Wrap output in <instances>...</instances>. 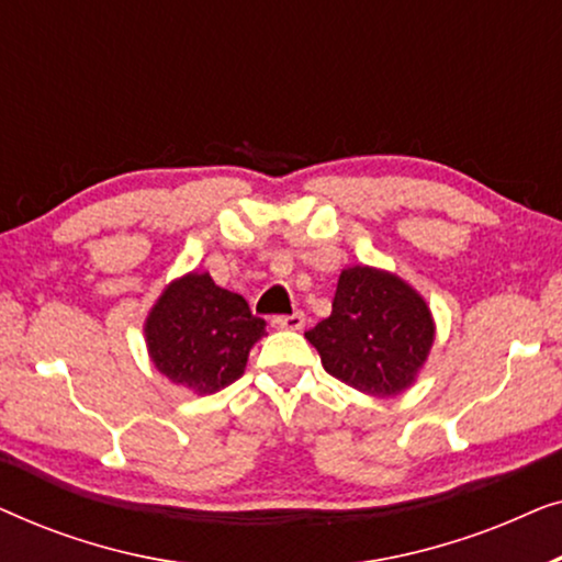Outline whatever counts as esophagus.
<instances>
[{
    "label": "esophagus",
    "instance_id": "esophagus-1",
    "mask_svg": "<svg viewBox=\"0 0 562 562\" xmlns=\"http://www.w3.org/2000/svg\"><path fill=\"white\" fill-rule=\"evenodd\" d=\"M271 327H276V329H302L304 327V314L302 312L279 314V317L271 319Z\"/></svg>",
    "mask_w": 562,
    "mask_h": 562
}]
</instances>
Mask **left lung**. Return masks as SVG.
I'll use <instances>...</instances> for the list:
<instances>
[{"label": "left lung", "instance_id": "obj_1", "mask_svg": "<svg viewBox=\"0 0 562 562\" xmlns=\"http://www.w3.org/2000/svg\"><path fill=\"white\" fill-rule=\"evenodd\" d=\"M337 381L389 398L417 379L435 342L432 312L417 289L371 266L345 268L333 314L304 333Z\"/></svg>", "mask_w": 562, "mask_h": 562}]
</instances>
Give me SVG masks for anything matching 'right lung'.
I'll use <instances>...</instances> for the list:
<instances>
[{"instance_id":"obj_1","label":"right lung","mask_w":562,"mask_h":562,"mask_svg":"<svg viewBox=\"0 0 562 562\" xmlns=\"http://www.w3.org/2000/svg\"><path fill=\"white\" fill-rule=\"evenodd\" d=\"M266 322L240 294L220 289L210 273H187L164 289L145 319L153 366L176 386L217 394L240 379Z\"/></svg>"}]
</instances>
